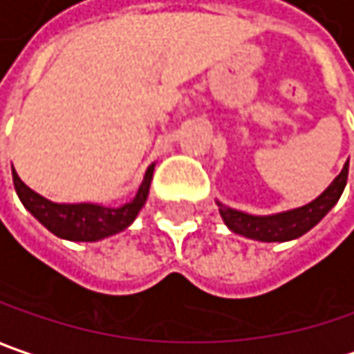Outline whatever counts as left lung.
I'll return each instance as SVG.
<instances>
[{"mask_svg":"<svg viewBox=\"0 0 354 354\" xmlns=\"http://www.w3.org/2000/svg\"><path fill=\"white\" fill-rule=\"evenodd\" d=\"M346 178H348V160L343 166L341 174L335 178L329 188L313 202L295 207V209H287L281 214H273V216H252V214L223 206L220 202L218 206H220L222 220L234 234L257 239V241H289V239L307 234L313 225H317L327 216V212L339 202L341 194L345 190Z\"/></svg>","mask_w":354,"mask_h":354,"instance_id":"1","label":"left lung"}]
</instances>
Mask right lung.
Wrapping results in <instances>:
<instances>
[{
    "label": "right lung",
    "mask_w": 354,
    "mask_h": 354,
    "mask_svg": "<svg viewBox=\"0 0 354 354\" xmlns=\"http://www.w3.org/2000/svg\"><path fill=\"white\" fill-rule=\"evenodd\" d=\"M152 172H154V164L148 166L138 192L129 204L106 207L99 204H55L51 200L39 196L37 192H33L11 166L13 186L21 204L49 232H53L57 238L71 239V241H99L127 230L147 202Z\"/></svg>",
    "instance_id": "1"
}]
</instances>
